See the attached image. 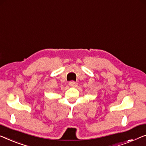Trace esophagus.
<instances>
[{
    "label": "esophagus",
    "instance_id": "esophagus-1",
    "mask_svg": "<svg viewBox=\"0 0 146 146\" xmlns=\"http://www.w3.org/2000/svg\"><path fill=\"white\" fill-rule=\"evenodd\" d=\"M69 84L70 86H75L76 82L74 81V80H71V81H70V82H69Z\"/></svg>",
    "mask_w": 146,
    "mask_h": 146
}]
</instances>
